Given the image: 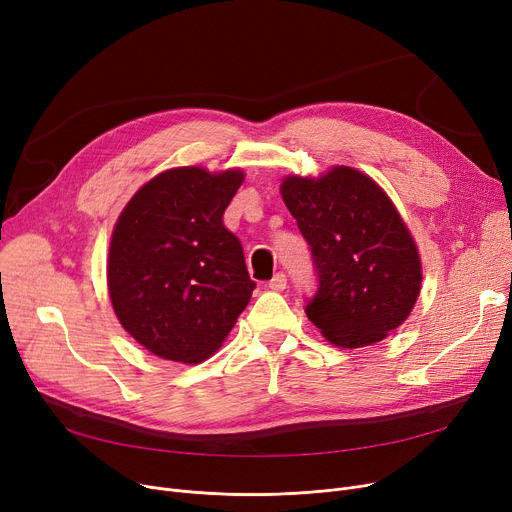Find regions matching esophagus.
I'll use <instances>...</instances> for the list:
<instances>
[{"label": "esophagus", "instance_id": "1", "mask_svg": "<svg viewBox=\"0 0 512 512\" xmlns=\"http://www.w3.org/2000/svg\"><path fill=\"white\" fill-rule=\"evenodd\" d=\"M267 286H270V288H272V290H276V292L284 290V288H286V276H284L282 272H280V274H276Z\"/></svg>", "mask_w": 512, "mask_h": 512}]
</instances>
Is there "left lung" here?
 <instances>
[{
    "instance_id": "1",
    "label": "left lung",
    "mask_w": 512,
    "mask_h": 512,
    "mask_svg": "<svg viewBox=\"0 0 512 512\" xmlns=\"http://www.w3.org/2000/svg\"><path fill=\"white\" fill-rule=\"evenodd\" d=\"M280 193L319 278L305 307L311 324L342 348L380 342L402 326L421 290V259L382 188L336 166L319 178L288 176Z\"/></svg>"
}]
</instances>
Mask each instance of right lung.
Returning <instances> with one entry per match:
<instances>
[{
  "label": "right lung",
  "mask_w": 512,
  "mask_h": 512,
  "mask_svg": "<svg viewBox=\"0 0 512 512\" xmlns=\"http://www.w3.org/2000/svg\"><path fill=\"white\" fill-rule=\"evenodd\" d=\"M242 180L240 170L172 168L120 213L107 259L112 307L122 328L161 359L205 361L249 305L255 282L222 220Z\"/></svg>",
  "instance_id": "right-lung-1"
}]
</instances>
